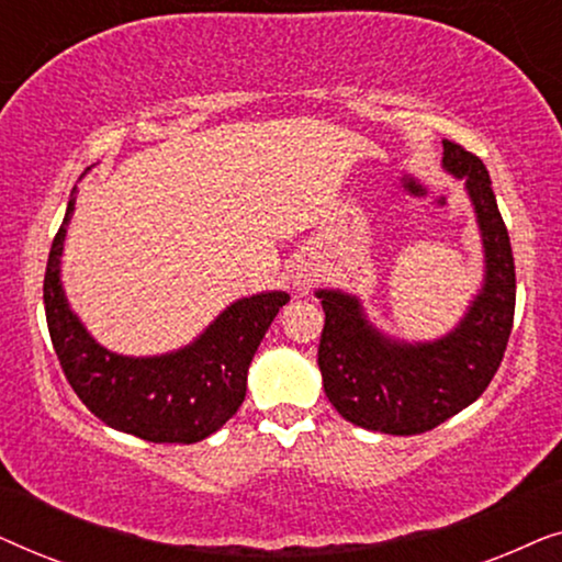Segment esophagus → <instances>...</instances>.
<instances>
[{
    "label": "esophagus",
    "mask_w": 562,
    "mask_h": 562,
    "mask_svg": "<svg viewBox=\"0 0 562 562\" xmlns=\"http://www.w3.org/2000/svg\"><path fill=\"white\" fill-rule=\"evenodd\" d=\"M319 279L317 268H314V263H310V260H294L291 263V271H289V283L294 286L296 291H302V294H306V291L312 289V283Z\"/></svg>",
    "instance_id": "esophagus-1"
}]
</instances>
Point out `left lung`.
I'll list each match as a JSON object with an SVG mask.
<instances>
[{"instance_id": "left-lung-1", "label": "left lung", "mask_w": 562, "mask_h": 562, "mask_svg": "<svg viewBox=\"0 0 562 562\" xmlns=\"http://www.w3.org/2000/svg\"><path fill=\"white\" fill-rule=\"evenodd\" d=\"M442 168L465 181L483 245V283L448 335L396 340L368 319L360 296L317 289L325 310L319 371L329 404L352 425L383 435H419L473 404L494 379L512 335L514 256L486 166L442 140Z\"/></svg>"}]
</instances>
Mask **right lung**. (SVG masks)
I'll list each match as a JSON object with an SVG mask.
<instances>
[{"instance_id": "right-lung-1", "label": "right lung", "mask_w": 562, "mask_h": 562, "mask_svg": "<svg viewBox=\"0 0 562 562\" xmlns=\"http://www.w3.org/2000/svg\"><path fill=\"white\" fill-rule=\"evenodd\" d=\"M76 194L79 189L74 187L64 225L53 237L43 283L48 333L68 383L91 414L120 432L148 442L204 440L240 409L250 360L276 314L289 304V294L263 291L237 299L194 342L179 350L120 356L91 337L60 281V256Z\"/></svg>"}]
</instances>
